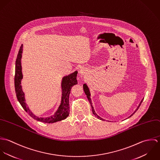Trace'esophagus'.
<instances>
[{"label":"esophagus","mask_w":160,"mask_h":160,"mask_svg":"<svg viewBox=\"0 0 160 160\" xmlns=\"http://www.w3.org/2000/svg\"><path fill=\"white\" fill-rule=\"evenodd\" d=\"M80 73L81 74H84L85 73H86V69L84 68H81L80 69Z\"/></svg>","instance_id":"esophagus-1"}]
</instances>
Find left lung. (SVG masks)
Segmentation results:
<instances>
[{"label": "left lung", "mask_w": 160, "mask_h": 160, "mask_svg": "<svg viewBox=\"0 0 160 160\" xmlns=\"http://www.w3.org/2000/svg\"><path fill=\"white\" fill-rule=\"evenodd\" d=\"M83 89H84V91L85 92V93H86V95H87V97H88V100H89V102H90V103H91V105L92 107V113H93V114H94L97 118H98V119H101V120H105V119H103V118H102L101 117H100L99 116H98L97 113H95V110H94V109H93V106H92V101H91V93H90V91H89V88H88V86H87V84H84V85H83ZM143 98L141 100V102H140V103H139V105H138V106L137 107V109L135 110V112H134V113H132V114H131L129 117H128V118H130L131 116H132L133 114H134L136 112H137V110L138 109V108H139V107L140 106V105H141V103H142V102H143Z\"/></svg>", "instance_id": "1"}]
</instances>
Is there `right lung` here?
Wrapping results in <instances>:
<instances>
[{
	"label": "right lung",
	"mask_w": 160,
	"mask_h": 160,
	"mask_svg": "<svg viewBox=\"0 0 160 160\" xmlns=\"http://www.w3.org/2000/svg\"><path fill=\"white\" fill-rule=\"evenodd\" d=\"M23 44L21 46L17 58L15 63V89L17 95V99L20 102V105L23 107V109L29 114L32 118L36 119L39 121L46 122V123H53L65 119L68 116L69 113V95L71 88L78 84L76 79L78 71H76L74 72L65 76L62 78V81L61 84L62 93V100L61 103L58 107V108L56 112L48 117L46 118H39L34 114L28 107L26 103L25 102L24 93L22 90V87L21 85V81L23 79L22 68V57L23 53Z\"/></svg>",
	"instance_id": "1"
}]
</instances>
